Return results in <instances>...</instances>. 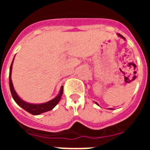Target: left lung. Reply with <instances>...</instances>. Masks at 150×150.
Here are the masks:
<instances>
[{"instance_id":"1","label":"left lung","mask_w":150,"mask_h":150,"mask_svg":"<svg viewBox=\"0 0 150 150\" xmlns=\"http://www.w3.org/2000/svg\"><path fill=\"white\" fill-rule=\"evenodd\" d=\"M118 35L120 36V38H123V39H124V40H125V38H124V37H123V36H122V35H121V34H118ZM95 103H96V104H98V103H97V102H95Z\"/></svg>"}]
</instances>
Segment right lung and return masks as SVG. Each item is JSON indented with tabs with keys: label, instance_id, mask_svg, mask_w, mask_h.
Masks as SVG:
<instances>
[{
	"label": "right lung",
	"instance_id": "add662e5",
	"mask_svg": "<svg viewBox=\"0 0 150 150\" xmlns=\"http://www.w3.org/2000/svg\"><path fill=\"white\" fill-rule=\"evenodd\" d=\"M14 60V59H13ZM13 60L12 62L11 65H10V76H9V82H10V91H11V95L13 96V99L16 102V104L20 106L22 108H23L25 110H26L27 112H28L29 113L32 115H39L40 113H43V112H47V111H50L51 110H52L55 106L58 104V103L60 100L61 98H62V95L63 94V86L61 87L60 92L57 97H55V98L52 99V100H50V101L44 103V104H29L27 102L24 101L22 99L18 97V95H17L15 89L13 88V85L12 83L11 79V72H12V67H13Z\"/></svg>",
	"mask_w": 150,
	"mask_h": 150
}]
</instances>
